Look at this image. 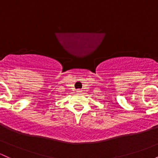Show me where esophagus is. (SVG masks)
<instances>
[{
    "label": "esophagus",
    "mask_w": 158,
    "mask_h": 158,
    "mask_svg": "<svg viewBox=\"0 0 158 158\" xmlns=\"http://www.w3.org/2000/svg\"><path fill=\"white\" fill-rule=\"evenodd\" d=\"M76 92H78V93H80V92H82V90H80V89H77L76 90Z\"/></svg>",
    "instance_id": "34e87169"
}]
</instances>
